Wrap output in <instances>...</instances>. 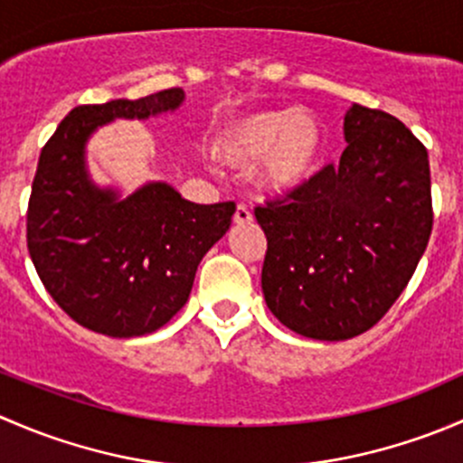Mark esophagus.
<instances>
[{"label": "esophagus", "instance_id": "34e87169", "mask_svg": "<svg viewBox=\"0 0 463 463\" xmlns=\"http://www.w3.org/2000/svg\"><path fill=\"white\" fill-rule=\"evenodd\" d=\"M235 223L237 226H246V223H250L253 222V214H250V210L246 208V205H237V210H235Z\"/></svg>", "mask_w": 463, "mask_h": 463}]
</instances>
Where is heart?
I'll return each mask as SVG.
<instances>
[{
    "label": "heart",
    "instance_id": "obj_1",
    "mask_svg": "<svg viewBox=\"0 0 463 463\" xmlns=\"http://www.w3.org/2000/svg\"><path fill=\"white\" fill-rule=\"evenodd\" d=\"M213 149L231 167L255 165V181L269 194H291L318 172L325 154L320 120L300 107H269L231 116L217 129Z\"/></svg>",
    "mask_w": 463,
    "mask_h": 463
}]
</instances>
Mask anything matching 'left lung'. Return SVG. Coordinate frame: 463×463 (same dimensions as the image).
<instances>
[{
    "label": "left lung",
    "mask_w": 463,
    "mask_h": 463,
    "mask_svg": "<svg viewBox=\"0 0 463 463\" xmlns=\"http://www.w3.org/2000/svg\"><path fill=\"white\" fill-rule=\"evenodd\" d=\"M340 163L255 208L261 291L284 326L347 340L374 326L412 278L432 231L430 163L394 116L352 105Z\"/></svg>",
    "instance_id": "obj_1"
}]
</instances>
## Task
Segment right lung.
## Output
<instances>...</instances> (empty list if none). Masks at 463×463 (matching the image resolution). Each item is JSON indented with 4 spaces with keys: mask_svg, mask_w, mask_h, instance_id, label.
Returning a JSON list of instances; mask_svg holds the SVG:
<instances>
[{
    "mask_svg": "<svg viewBox=\"0 0 463 463\" xmlns=\"http://www.w3.org/2000/svg\"><path fill=\"white\" fill-rule=\"evenodd\" d=\"M184 89L69 111L44 145L26 240L46 291L78 325L134 338L161 329L193 291L203 255L231 228L235 203H193L165 181L132 194L93 181L87 145L114 120L175 114Z\"/></svg>",
    "mask_w": 463,
    "mask_h": 463,
    "instance_id": "add662e5",
    "label": "right lung"
}]
</instances>
